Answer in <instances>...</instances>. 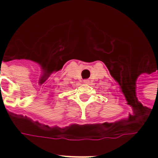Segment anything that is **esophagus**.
Returning a JSON list of instances; mask_svg holds the SVG:
<instances>
[{
  "instance_id": "obj_1",
  "label": "esophagus",
  "mask_w": 158,
  "mask_h": 158,
  "mask_svg": "<svg viewBox=\"0 0 158 158\" xmlns=\"http://www.w3.org/2000/svg\"><path fill=\"white\" fill-rule=\"evenodd\" d=\"M83 82L85 84H86V85H88V84H89V82L90 81H89V80H84Z\"/></svg>"
}]
</instances>
